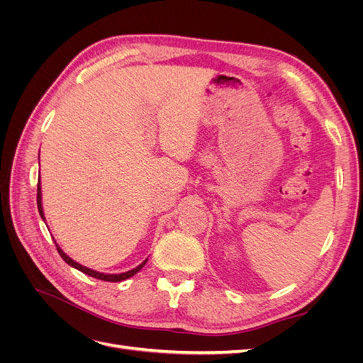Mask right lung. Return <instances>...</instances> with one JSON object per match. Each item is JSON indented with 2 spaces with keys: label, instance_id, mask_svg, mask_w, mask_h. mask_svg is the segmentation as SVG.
<instances>
[{
  "label": "right lung",
  "instance_id": "1",
  "mask_svg": "<svg viewBox=\"0 0 363 363\" xmlns=\"http://www.w3.org/2000/svg\"><path fill=\"white\" fill-rule=\"evenodd\" d=\"M38 211H39V213H40V216H42V219H45V216H43V211H42V194H40V179H39V182H38ZM56 247H57V251H59V255H60V257L68 263V265H71L72 268H75V269H79V271H82V272H84V274H87V276H91V277H95V279H98V280H104V281H121V280H125V279H130V277H133L135 274L139 271V269H142V267L145 265L147 263V260H144L140 263L139 267H136L135 269H131V271H127V272H123V274H103V272H96V271H94V269H89V268H86V267H83V265H80V263H77V262H74L71 257H68L67 255H65L63 252V250L56 244Z\"/></svg>",
  "mask_w": 363,
  "mask_h": 363
}]
</instances>
